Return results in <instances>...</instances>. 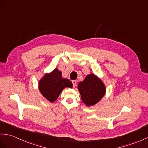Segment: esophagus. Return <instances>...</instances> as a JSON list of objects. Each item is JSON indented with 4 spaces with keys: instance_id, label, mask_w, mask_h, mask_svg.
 I'll list each match as a JSON object with an SVG mask.
<instances>
[{
    "instance_id": "34e87169",
    "label": "esophagus",
    "mask_w": 148,
    "mask_h": 148,
    "mask_svg": "<svg viewBox=\"0 0 148 148\" xmlns=\"http://www.w3.org/2000/svg\"><path fill=\"white\" fill-rule=\"evenodd\" d=\"M72 83H73V87H75V86H76V85H77V81H76V80H73V81H72Z\"/></svg>"
}]
</instances>
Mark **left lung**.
Segmentation results:
<instances>
[{
    "label": "left lung",
    "instance_id": "obj_1",
    "mask_svg": "<svg viewBox=\"0 0 148 148\" xmlns=\"http://www.w3.org/2000/svg\"><path fill=\"white\" fill-rule=\"evenodd\" d=\"M78 88L83 102L88 107L99 102L106 93L103 82L93 73L88 75L84 81L79 82Z\"/></svg>",
    "mask_w": 148,
    "mask_h": 148
}]
</instances>
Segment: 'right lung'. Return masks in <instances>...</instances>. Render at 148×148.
<instances>
[{"label": "right lung", "instance_id": "1", "mask_svg": "<svg viewBox=\"0 0 148 148\" xmlns=\"http://www.w3.org/2000/svg\"><path fill=\"white\" fill-rule=\"evenodd\" d=\"M72 86L71 82L67 78H63L62 72L57 68L49 74L45 75L39 83V91L51 102L55 101L64 88Z\"/></svg>", "mask_w": 148, "mask_h": 148}]
</instances>
